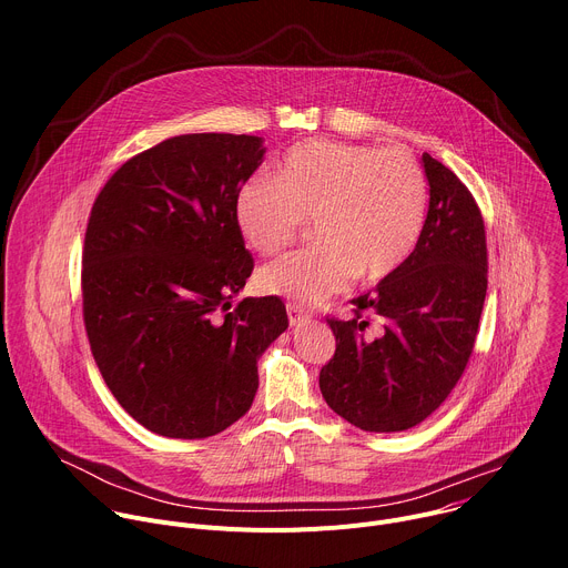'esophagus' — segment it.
<instances>
[{
  "label": "esophagus",
  "instance_id": "1",
  "mask_svg": "<svg viewBox=\"0 0 568 568\" xmlns=\"http://www.w3.org/2000/svg\"><path fill=\"white\" fill-rule=\"evenodd\" d=\"M287 318H290V326H303V323L310 321V314L303 305L287 303Z\"/></svg>",
  "mask_w": 568,
  "mask_h": 568
}]
</instances>
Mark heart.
Returning <instances> with one entry per match:
<instances>
[{"label": "heart", "mask_w": 568, "mask_h": 568, "mask_svg": "<svg viewBox=\"0 0 568 568\" xmlns=\"http://www.w3.org/2000/svg\"><path fill=\"white\" fill-rule=\"evenodd\" d=\"M429 206L423 166L399 148L310 139L292 145L274 180L252 178L233 200L235 226L261 256L287 250L312 220L316 247L258 272V287L301 305L326 301L357 276L377 283L416 250Z\"/></svg>", "instance_id": "b5f03b06"}]
</instances>
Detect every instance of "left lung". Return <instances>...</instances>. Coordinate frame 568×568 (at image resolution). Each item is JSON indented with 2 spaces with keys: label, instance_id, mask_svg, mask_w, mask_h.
<instances>
[{
  "label": "left lung",
  "instance_id": "1",
  "mask_svg": "<svg viewBox=\"0 0 568 568\" xmlns=\"http://www.w3.org/2000/svg\"><path fill=\"white\" fill-rule=\"evenodd\" d=\"M423 164L429 211L416 250L373 292L351 301V321L328 316L337 348L318 386L328 407L364 432L412 429L440 407L469 362L488 290L485 224L474 195L432 154H423Z\"/></svg>",
  "mask_w": 568,
  "mask_h": 568
}]
</instances>
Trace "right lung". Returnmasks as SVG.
<instances>
[{"mask_svg": "<svg viewBox=\"0 0 568 568\" xmlns=\"http://www.w3.org/2000/svg\"><path fill=\"white\" fill-rule=\"evenodd\" d=\"M263 154L252 134L173 136L128 159L92 206L80 274L92 355L159 436L209 438L245 416L256 362L287 328L278 296L231 307L254 272L233 200Z\"/></svg>", "mask_w": 568, "mask_h": 568, "instance_id": "right-lung-1", "label": "right lung"}]
</instances>
